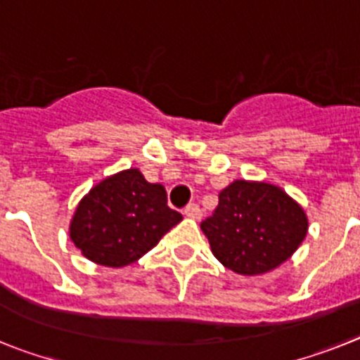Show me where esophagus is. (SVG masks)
<instances>
[{
  "mask_svg": "<svg viewBox=\"0 0 360 360\" xmlns=\"http://www.w3.org/2000/svg\"><path fill=\"white\" fill-rule=\"evenodd\" d=\"M184 215H186V217H190V219H195V221H199V219H201V215H202V212H201V208L195 205V202H190V205L184 208Z\"/></svg>",
  "mask_w": 360,
  "mask_h": 360,
  "instance_id": "esophagus-1",
  "label": "esophagus"
}]
</instances>
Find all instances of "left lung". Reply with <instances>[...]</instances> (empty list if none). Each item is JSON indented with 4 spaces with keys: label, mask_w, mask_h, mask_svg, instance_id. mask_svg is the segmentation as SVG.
I'll list each match as a JSON object with an SVG mask.
<instances>
[{
    "label": "left lung",
    "mask_w": 360,
    "mask_h": 360,
    "mask_svg": "<svg viewBox=\"0 0 360 360\" xmlns=\"http://www.w3.org/2000/svg\"><path fill=\"white\" fill-rule=\"evenodd\" d=\"M201 230L224 268L261 275L295 254L308 233V215L277 184L237 179L219 193V206Z\"/></svg>",
    "instance_id": "1"
}]
</instances>
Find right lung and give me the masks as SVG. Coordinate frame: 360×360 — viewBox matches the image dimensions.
I'll return each instance as SVG.
<instances>
[{
    "label": "right lung",
    "mask_w": 360,
    "mask_h": 360,
    "mask_svg": "<svg viewBox=\"0 0 360 360\" xmlns=\"http://www.w3.org/2000/svg\"><path fill=\"white\" fill-rule=\"evenodd\" d=\"M183 221L167 202V190L148 183L139 168L121 170L94 184L72 215V243L89 261L123 268L139 261Z\"/></svg>",
    "instance_id": "add662e5"
}]
</instances>
